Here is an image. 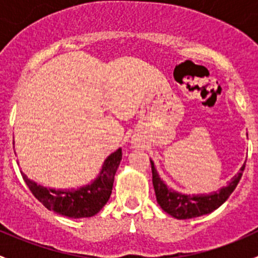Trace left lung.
<instances>
[{
	"label": "left lung",
	"instance_id": "left-lung-1",
	"mask_svg": "<svg viewBox=\"0 0 258 258\" xmlns=\"http://www.w3.org/2000/svg\"><path fill=\"white\" fill-rule=\"evenodd\" d=\"M150 161L151 168H152V183L157 204L165 212H167L168 215L177 218V220H188V218L209 215V213L217 210L221 205L225 204L240 182L244 170V165H246V163H243L240 168V172L233 176L227 186L222 187L218 191L201 195H184L167 187V184L161 179L160 175H158L153 161Z\"/></svg>",
	"mask_w": 258,
	"mask_h": 258
}]
</instances>
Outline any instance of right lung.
Listing matches in <instances>:
<instances>
[{
	"label": "right lung",
	"instance_id": "1",
	"mask_svg": "<svg viewBox=\"0 0 258 258\" xmlns=\"http://www.w3.org/2000/svg\"><path fill=\"white\" fill-rule=\"evenodd\" d=\"M121 160L122 151L118 148L106 158L97 177L79 188H51L30 179L23 172H21V175L33 196L47 210L71 218L92 217L97 215L110 200L114 175Z\"/></svg>",
	"mask_w": 258,
	"mask_h": 258
}]
</instances>
